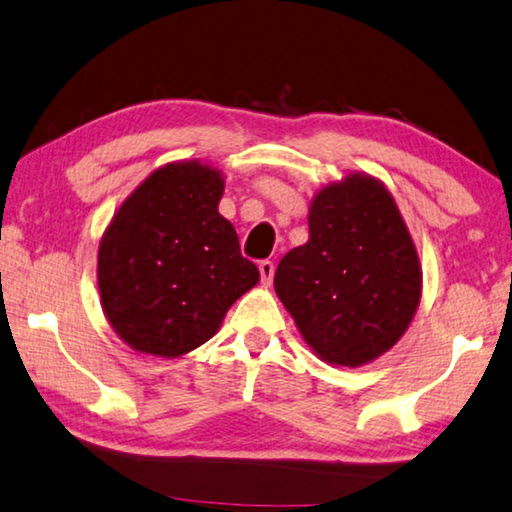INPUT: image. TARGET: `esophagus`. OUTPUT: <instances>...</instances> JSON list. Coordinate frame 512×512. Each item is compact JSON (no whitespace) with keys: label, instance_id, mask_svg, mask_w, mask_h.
I'll use <instances>...</instances> for the list:
<instances>
[{"label":"esophagus","instance_id":"1","mask_svg":"<svg viewBox=\"0 0 512 512\" xmlns=\"http://www.w3.org/2000/svg\"><path fill=\"white\" fill-rule=\"evenodd\" d=\"M258 272H261L263 285H270L274 279V263L272 261H261L258 263Z\"/></svg>","mask_w":512,"mask_h":512}]
</instances>
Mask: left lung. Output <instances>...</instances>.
I'll list each match as a JSON object with an SVG mask.
<instances>
[{
    "label": "left lung",
    "instance_id": "obj_1",
    "mask_svg": "<svg viewBox=\"0 0 512 512\" xmlns=\"http://www.w3.org/2000/svg\"><path fill=\"white\" fill-rule=\"evenodd\" d=\"M310 238L281 258L274 290L321 360L362 366L405 335L423 272L414 240L380 179L351 173L321 188Z\"/></svg>",
    "mask_w": 512,
    "mask_h": 512
}]
</instances>
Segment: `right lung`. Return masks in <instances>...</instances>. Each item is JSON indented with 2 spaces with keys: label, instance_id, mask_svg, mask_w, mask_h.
<instances>
[{
  "label": "right lung",
  "instance_id": "1",
  "mask_svg": "<svg viewBox=\"0 0 512 512\" xmlns=\"http://www.w3.org/2000/svg\"><path fill=\"white\" fill-rule=\"evenodd\" d=\"M224 179L173 161L134 188L98 245L107 321L137 353L179 357L218 333L227 310L261 279L218 213Z\"/></svg>",
  "mask_w": 512,
  "mask_h": 512
}]
</instances>
